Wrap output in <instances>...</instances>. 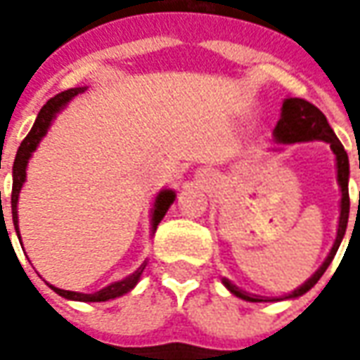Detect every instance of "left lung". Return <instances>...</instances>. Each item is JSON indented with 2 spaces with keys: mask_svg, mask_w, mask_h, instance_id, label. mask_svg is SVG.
<instances>
[{
  "mask_svg": "<svg viewBox=\"0 0 360 360\" xmlns=\"http://www.w3.org/2000/svg\"><path fill=\"white\" fill-rule=\"evenodd\" d=\"M274 140L281 144H295V142H311V140H323L326 144H330V150L337 156V174H339V184L342 198H340V216H339V230H337V240L333 244L330 252L326 256V260L323 262V266L312 274L307 283L302 284L300 288H297L295 292L286 295L284 298H297L300 295H304L307 290H311L314 284L319 283V278L325 274V270L328 269V264L333 262V258L339 250L342 236L347 232V222H349V208H351V200H349V156L345 152V148L339 142V138L335 136L333 128L328 126L326 116L311 102L300 100V98H286L283 104V114L281 120L274 128ZM360 210V200H359ZM224 286L229 288L232 295H236L238 298H244L248 302H266V300H283V298H266L258 297V295H250L244 292L238 286L230 283L229 278L222 281Z\"/></svg>",
  "mask_w": 360,
  "mask_h": 360,
  "instance_id": "obj_1",
  "label": "left lung"
}]
</instances>
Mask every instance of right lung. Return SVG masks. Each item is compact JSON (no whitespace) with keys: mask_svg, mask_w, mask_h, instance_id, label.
Instances as JSON below:
<instances>
[{"mask_svg":"<svg viewBox=\"0 0 360 360\" xmlns=\"http://www.w3.org/2000/svg\"><path fill=\"white\" fill-rule=\"evenodd\" d=\"M79 91H84V88L65 90L62 91V94H58V96H53L51 100H48V102L44 104V108L39 110V114H37V118H35L34 128H32L30 134L23 138L20 150H18V154H15V162H13V188H11V214H13V226H15L18 236H20V226H18V198H20L21 186H23V182H25L27 160L32 158V152L37 148L39 140L46 136V131H48L51 120L56 118V114H58V112H60L63 105L68 104L74 96H77ZM174 198H176V194H174L172 190H162L158 196H156V202H154V214H152V226H154V229L158 226L160 220H162L164 214L168 212V208H170V204L174 202ZM0 208H1V198H0ZM144 266L146 264H142V266L136 270L134 274H130L128 278H124V281H120V283L110 284V286H105V288L98 290V292H94V295H82V292H74V290H62V288H56V286H51V284H49V286H51V290H53V292H58V295L63 298H70V300H82V302H104V300L122 297V295L130 292L131 288L136 286V283L140 281V274L144 272Z\"/></svg>","mask_w":360,"mask_h":360,"instance_id":"right-lung-1","label":"right lung"}]
</instances>
